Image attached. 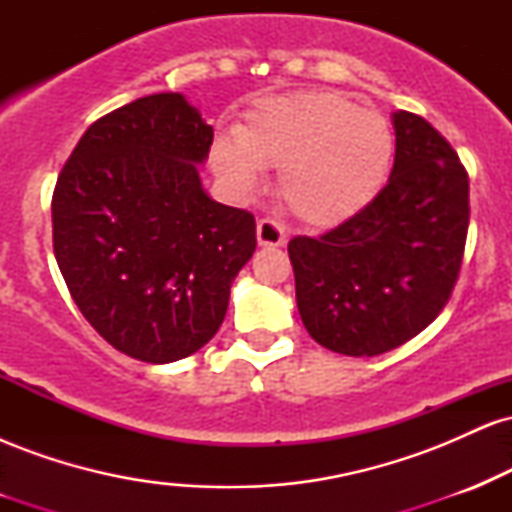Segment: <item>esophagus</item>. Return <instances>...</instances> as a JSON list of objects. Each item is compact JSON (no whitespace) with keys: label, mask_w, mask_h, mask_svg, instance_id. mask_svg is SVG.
Returning a JSON list of instances; mask_svg holds the SVG:
<instances>
[{"label":"esophagus","mask_w":512,"mask_h":512,"mask_svg":"<svg viewBox=\"0 0 512 512\" xmlns=\"http://www.w3.org/2000/svg\"><path fill=\"white\" fill-rule=\"evenodd\" d=\"M257 243L274 245V248H279V245L286 243V231L281 228L279 221L260 219L257 221Z\"/></svg>","instance_id":"obj_1"}]
</instances>
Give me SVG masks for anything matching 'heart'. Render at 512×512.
<instances>
[{
    "label": "heart",
    "mask_w": 512,
    "mask_h": 512,
    "mask_svg": "<svg viewBox=\"0 0 512 512\" xmlns=\"http://www.w3.org/2000/svg\"><path fill=\"white\" fill-rule=\"evenodd\" d=\"M395 156L385 115L339 91L264 98L248 110L236 139L219 137L211 166L238 190H255L260 168L281 170L279 192L298 219L334 226L380 192Z\"/></svg>",
    "instance_id": "obj_1"
}]
</instances>
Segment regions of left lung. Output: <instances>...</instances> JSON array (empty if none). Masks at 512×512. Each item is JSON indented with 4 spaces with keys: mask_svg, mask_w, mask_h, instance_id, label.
I'll return each instance as SVG.
<instances>
[{
    "mask_svg": "<svg viewBox=\"0 0 512 512\" xmlns=\"http://www.w3.org/2000/svg\"><path fill=\"white\" fill-rule=\"evenodd\" d=\"M390 180L358 214L322 236H296L289 257L298 313L317 344L378 356L440 315L462 269L469 175L421 115L395 113Z\"/></svg>",
    "mask_w": 512,
    "mask_h": 512,
    "instance_id": "1",
    "label": "left lung"
}]
</instances>
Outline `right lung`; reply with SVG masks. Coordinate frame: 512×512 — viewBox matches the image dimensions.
Listing matches in <instances>:
<instances>
[{"label":"right lung","instance_id":"add662e5","mask_svg":"<svg viewBox=\"0 0 512 512\" xmlns=\"http://www.w3.org/2000/svg\"><path fill=\"white\" fill-rule=\"evenodd\" d=\"M211 142L180 93L137 98L86 129L52 192V248L74 303L137 361L202 349L257 248L255 216L202 190Z\"/></svg>","mask_w":512,"mask_h":512}]
</instances>
